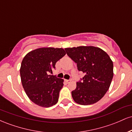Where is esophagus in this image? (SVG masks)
Listing matches in <instances>:
<instances>
[{
  "label": "esophagus",
  "instance_id": "obj_1",
  "mask_svg": "<svg viewBox=\"0 0 132 132\" xmlns=\"http://www.w3.org/2000/svg\"><path fill=\"white\" fill-rule=\"evenodd\" d=\"M71 81V79H67V80H66V82L67 83H69Z\"/></svg>",
  "mask_w": 132,
  "mask_h": 132
}]
</instances>
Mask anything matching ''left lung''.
<instances>
[{
    "mask_svg": "<svg viewBox=\"0 0 132 132\" xmlns=\"http://www.w3.org/2000/svg\"><path fill=\"white\" fill-rule=\"evenodd\" d=\"M64 50L77 64L78 70L85 74L71 92L74 101L84 105L98 102L109 89L113 78V62L109 56L101 48L92 46Z\"/></svg>",
    "mask_w": 132,
    "mask_h": 132,
    "instance_id": "left-lung-1",
    "label": "left lung"
}]
</instances>
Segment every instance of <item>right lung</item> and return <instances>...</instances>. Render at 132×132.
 Wrapping results in <instances>:
<instances>
[{"label":"right lung","instance_id":"1","mask_svg":"<svg viewBox=\"0 0 132 132\" xmlns=\"http://www.w3.org/2000/svg\"><path fill=\"white\" fill-rule=\"evenodd\" d=\"M65 54L63 48H40L30 51L23 59L20 69L23 87L37 105L50 107L58 101L64 80L48 74Z\"/></svg>","mask_w":132,"mask_h":132}]
</instances>
